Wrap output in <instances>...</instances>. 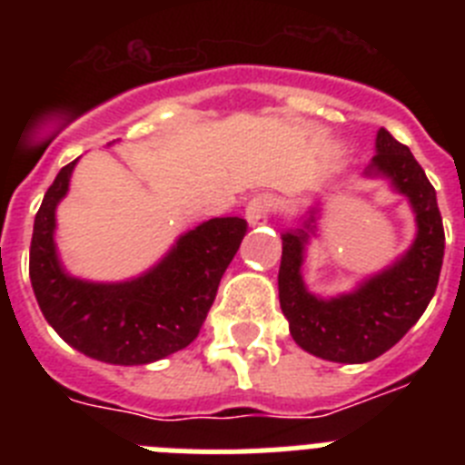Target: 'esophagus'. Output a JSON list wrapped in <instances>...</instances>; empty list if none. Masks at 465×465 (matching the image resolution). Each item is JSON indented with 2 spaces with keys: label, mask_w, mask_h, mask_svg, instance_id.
Masks as SVG:
<instances>
[{
  "label": "esophagus",
  "mask_w": 465,
  "mask_h": 465,
  "mask_svg": "<svg viewBox=\"0 0 465 465\" xmlns=\"http://www.w3.org/2000/svg\"><path fill=\"white\" fill-rule=\"evenodd\" d=\"M274 212V200L265 193L261 195H253L252 203L246 204V221L252 225H262L270 219V213Z\"/></svg>",
  "instance_id": "obj_1"
}]
</instances>
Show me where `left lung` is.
I'll list each match as a JSON object with an SVG mask.
<instances>
[{"label":"left lung","instance_id":"left-lung-1","mask_svg":"<svg viewBox=\"0 0 465 465\" xmlns=\"http://www.w3.org/2000/svg\"><path fill=\"white\" fill-rule=\"evenodd\" d=\"M375 146L365 174L386 176L408 197L417 216V237L405 256L351 293L323 300L305 289L300 274L305 244L314 232V213L305 228L282 235L279 305L289 319L291 335L305 351L335 363H368L389 351L429 307L445 256L442 216L426 172L384 127L377 133Z\"/></svg>","mask_w":465,"mask_h":465}]
</instances>
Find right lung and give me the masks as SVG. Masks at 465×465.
<instances>
[{"mask_svg": "<svg viewBox=\"0 0 465 465\" xmlns=\"http://www.w3.org/2000/svg\"><path fill=\"white\" fill-rule=\"evenodd\" d=\"M76 160L57 172L35 219L30 279L41 314L81 354L114 365H143L188 347L203 328L221 277L246 235L240 216L209 219L182 235L142 277L94 283L64 272L55 252V207Z\"/></svg>", "mask_w": 465, "mask_h": 465, "instance_id": "add662e5", "label": "right lung"}]
</instances>
